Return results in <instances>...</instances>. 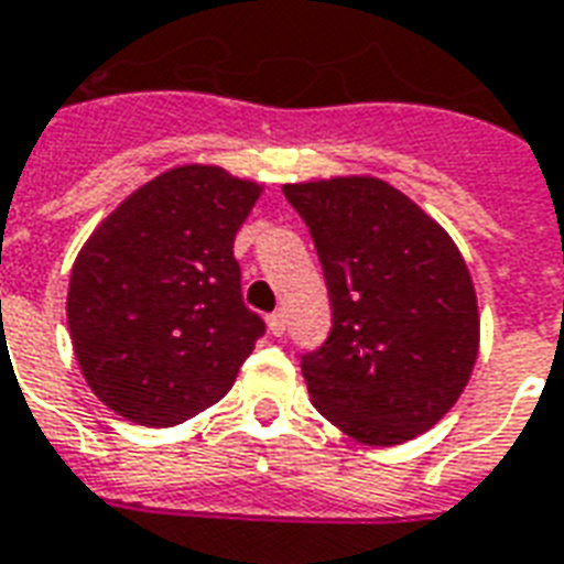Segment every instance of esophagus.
<instances>
[{"label":"esophagus","instance_id":"obj_1","mask_svg":"<svg viewBox=\"0 0 564 564\" xmlns=\"http://www.w3.org/2000/svg\"><path fill=\"white\" fill-rule=\"evenodd\" d=\"M265 325H269V334H272V337H283V330H286V316H283L281 311L272 313V316L265 319Z\"/></svg>","mask_w":564,"mask_h":564}]
</instances>
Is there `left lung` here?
<instances>
[{"label":"left lung","mask_w":564,"mask_h":564,"mask_svg":"<svg viewBox=\"0 0 564 564\" xmlns=\"http://www.w3.org/2000/svg\"><path fill=\"white\" fill-rule=\"evenodd\" d=\"M330 295L328 339L301 358L316 411L367 446L429 432L479 355V307L444 227L378 177L286 183Z\"/></svg>","instance_id":"obj_1"}]
</instances>
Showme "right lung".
<instances>
[{"label": "right lung", "mask_w": 564, "mask_h": 564, "mask_svg": "<svg viewBox=\"0 0 564 564\" xmlns=\"http://www.w3.org/2000/svg\"><path fill=\"white\" fill-rule=\"evenodd\" d=\"M263 186L218 165H177L135 188L82 245L67 325L94 397L167 429L234 387L263 337L234 257Z\"/></svg>", "instance_id": "1"}]
</instances>
